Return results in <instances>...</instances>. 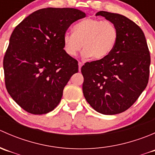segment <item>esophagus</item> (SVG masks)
Returning a JSON list of instances; mask_svg holds the SVG:
<instances>
[{
    "instance_id": "esophagus-1",
    "label": "esophagus",
    "mask_w": 155,
    "mask_h": 155,
    "mask_svg": "<svg viewBox=\"0 0 155 155\" xmlns=\"http://www.w3.org/2000/svg\"><path fill=\"white\" fill-rule=\"evenodd\" d=\"M82 62L79 61V71H81V68H82Z\"/></svg>"
}]
</instances>
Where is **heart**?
<instances>
[{"label":"heart","mask_w":155,"mask_h":155,"mask_svg":"<svg viewBox=\"0 0 155 155\" xmlns=\"http://www.w3.org/2000/svg\"><path fill=\"white\" fill-rule=\"evenodd\" d=\"M73 31L63 36L65 52L72 57L77 54L82 45L84 57L101 60L112 52L118 40L117 28L109 21L85 18L75 25Z\"/></svg>","instance_id":"1"}]
</instances>
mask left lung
<instances>
[{
    "label": "left lung",
    "mask_w": 155,
    "mask_h": 155,
    "mask_svg": "<svg viewBox=\"0 0 155 155\" xmlns=\"http://www.w3.org/2000/svg\"><path fill=\"white\" fill-rule=\"evenodd\" d=\"M96 15L115 25L118 40L109 55L82 67V91L97 112L115 115L129 109L146 87L151 58L144 33L135 22L106 11Z\"/></svg>",
    "instance_id": "1"
}]
</instances>
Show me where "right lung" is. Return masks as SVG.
Wrapping results in <instances>:
<instances>
[{"instance_id": "right-lung-1", "label": "right lung", "mask_w": 155, "mask_h": 155, "mask_svg": "<svg viewBox=\"0 0 155 155\" xmlns=\"http://www.w3.org/2000/svg\"><path fill=\"white\" fill-rule=\"evenodd\" d=\"M85 17L73 8L34 12L12 31L4 58L5 85L15 102L34 115L51 112L61 100L78 61L64 49L63 36L74 21Z\"/></svg>"}]
</instances>
